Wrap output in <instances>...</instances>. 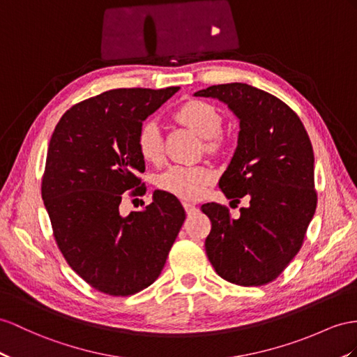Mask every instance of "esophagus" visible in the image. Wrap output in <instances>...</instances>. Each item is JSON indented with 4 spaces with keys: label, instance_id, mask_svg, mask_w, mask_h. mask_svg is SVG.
<instances>
[{
    "label": "esophagus",
    "instance_id": "1",
    "mask_svg": "<svg viewBox=\"0 0 357 357\" xmlns=\"http://www.w3.org/2000/svg\"><path fill=\"white\" fill-rule=\"evenodd\" d=\"M184 208H185V213H187V215H193V214H196V211H197V208L193 205V204H184Z\"/></svg>",
    "mask_w": 357,
    "mask_h": 357
}]
</instances>
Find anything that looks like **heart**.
<instances>
[{
    "label": "heart",
    "instance_id": "heart-1",
    "mask_svg": "<svg viewBox=\"0 0 357 357\" xmlns=\"http://www.w3.org/2000/svg\"><path fill=\"white\" fill-rule=\"evenodd\" d=\"M172 122L182 130L200 137V152L211 158L223 155L229 144V137L222 130L223 114L211 102L202 99H190L172 114ZM135 148L140 158L158 166L162 161L164 143L161 132L153 122H146L137 132ZM213 172L204 167H170L157 178L158 190L162 193L175 196L184 202H193L205 195L213 185Z\"/></svg>",
    "mask_w": 357,
    "mask_h": 357
}]
</instances>
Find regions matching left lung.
<instances>
[{
	"instance_id": "obj_1",
	"label": "left lung",
	"mask_w": 357,
	"mask_h": 357,
	"mask_svg": "<svg viewBox=\"0 0 357 357\" xmlns=\"http://www.w3.org/2000/svg\"><path fill=\"white\" fill-rule=\"evenodd\" d=\"M195 95L218 98L238 116V146L218 187L234 202L250 199L238 218L220 204L200 206L211 220L208 259L235 285H267L301 249L315 213L312 144L294 109L268 91L231 83Z\"/></svg>"
}]
</instances>
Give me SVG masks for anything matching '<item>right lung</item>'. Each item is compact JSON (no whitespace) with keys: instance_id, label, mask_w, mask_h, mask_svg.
<instances>
[{"instance_id":"right-lung-1","label":"right lung","mask_w":357,"mask_h":357,"mask_svg":"<svg viewBox=\"0 0 357 357\" xmlns=\"http://www.w3.org/2000/svg\"><path fill=\"white\" fill-rule=\"evenodd\" d=\"M178 90L104 91L72 105L52 132L42 199L54 240L69 267L104 294L126 297L152 285L185 220L179 200L162 191L142 211L119 209L126 196L146 193L137 132Z\"/></svg>"}]
</instances>
